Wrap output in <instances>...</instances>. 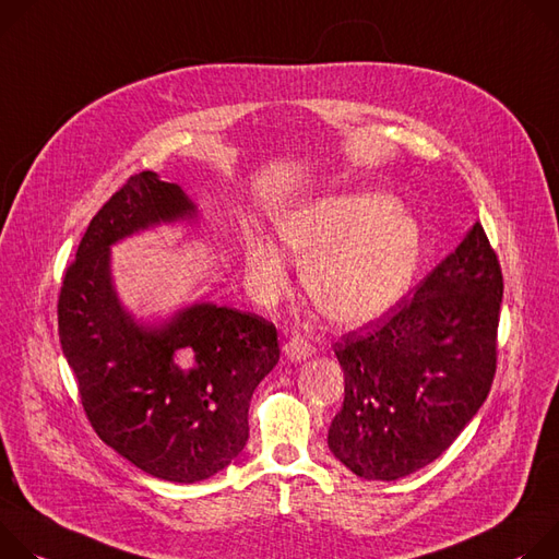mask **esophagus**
<instances>
[{"label": "esophagus", "instance_id": "1", "mask_svg": "<svg viewBox=\"0 0 559 559\" xmlns=\"http://www.w3.org/2000/svg\"><path fill=\"white\" fill-rule=\"evenodd\" d=\"M284 355L290 359V361H301V359H306L308 355L313 353V346L308 344L304 337H293V340H288L286 344H284Z\"/></svg>", "mask_w": 559, "mask_h": 559}]
</instances>
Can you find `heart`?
<instances>
[{"mask_svg": "<svg viewBox=\"0 0 559 559\" xmlns=\"http://www.w3.org/2000/svg\"><path fill=\"white\" fill-rule=\"evenodd\" d=\"M288 251L304 266V286L320 311L344 326L378 320L411 290L424 233L397 198L348 193L297 206L277 224ZM246 277L260 299H277L288 266L269 239H253L243 253Z\"/></svg>", "mask_w": 559, "mask_h": 559, "instance_id": "heart-1", "label": "heart"}]
</instances>
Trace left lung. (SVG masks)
<instances>
[{
	"instance_id": "8db88e82",
	"label": "left lung",
	"mask_w": 559,
	"mask_h": 559,
	"mask_svg": "<svg viewBox=\"0 0 559 559\" xmlns=\"http://www.w3.org/2000/svg\"><path fill=\"white\" fill-rule=\"evenodd\" d=\"M502 293L498 255L475 224L413 297L335 342L344 404L329 449L348 471L393 481L455 442L495 378Z\"/></svg>"
}]
</instances>
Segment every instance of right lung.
<instances>
[{
	"label": "right lung",
	"instance_id": "add662e5",
	"mask_svg": "<svg viewBox=\"0 0 559 559\" xmlns=\"http://www.w3.org/2000/svg\"><path fill=\"white\" fill-rule=\"evenodd\" d=\"M195 215L177 183L133 175L91 219L57 301L61 350L102 442L179 484L209 479L241 453L248 404L280 359L275 326L255 313L202 301L148 326L121 306L110 246Z\"/></svg>",
	"mask_w": 559,
	"mask_h": 559
}]
</instances>
